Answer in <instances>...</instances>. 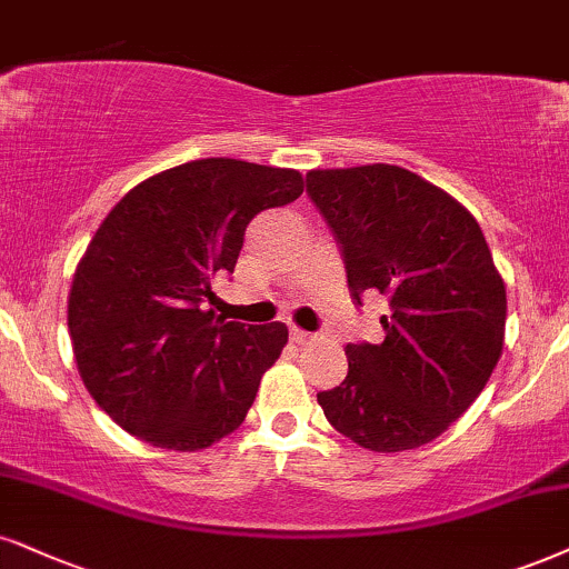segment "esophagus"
Returning a JSON list of instances; mask_svg holds the SVG:
<instances>
[{"label":"esophagus","instance_id":"esophagus-1","mask_svg":"<svg viewBox=\"0 0 569 569\" xmlns=\"http://www.w3.org/2000/svg\"><path fill=\"white\" fill-rule=\"evenodd\" d=\"M290 340L298 342V346H306V342L313 340V335L306 332V329H300V327H290Z\"/></svg>","mask_w":569,"mask_h":569}]
</instances>
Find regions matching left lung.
<instances>
[{"label": "left lung", "instance_id": "left-lung-1", "mask_svg": "<svg viewBox=\"0 0 569 569\" xmlns=\"http://www.w3.org/2000/svg\"><path fill=\"white\" fill-rule=\"evenodd\" d=\"M340 244L350 298H388L385 340L350 342L348 375L317 401L335 430L377 453L446 432L501 359L507 287L475 216L406 168L306 173Z\"/></svg>", "mask_w": 569, "mask_h": 569}]
</instances>
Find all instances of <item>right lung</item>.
Here are the masks:
<instances>
[{"label":"right lung","mask_w":569,"mask_h":569,"mask_svg":"<svg viewBox=\"0 0 569 569\" xmlns=\"http://www.w3.org/2000/svg\"><path fill=\"white\" fill-rule=\"evenodd\" d=\"M303 194L292 168L202 158L144 179L110 210L76 266L68 329L97 406L150 446L200 451L244 422L287 327L206 311L244 229Z\"/></svg>","instance_id":"add662e5"}]
</instances>
